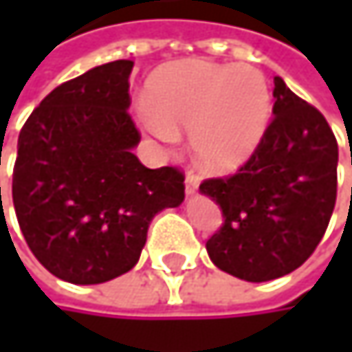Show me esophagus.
Returning a JSON list of instances; mask_svg holds the SVG:
<instances>
[{
    "instance_id": "1",
    "label": "esophagus",
    "mask_w": 352,
    "mask_h": 352,
    "mask_svg": "<svg viewBox=\"0 0 352 352\" xmlns=\"http://www.w3.org/2000/svg\"><path fill=\"white\" fill-rule=\"evenodd\" d=\"M197 185H199L197 175H193V173H187V175H185V191H187V193H195Z\"/></svg>"
}]
</instances>
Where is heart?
<instances>
[{
  "label": "heart",
  "instance_id": "heart-1",
  "mask_svg": "<svg viewBox=\"0 0 352 352\" xmlns=\"http://www.w3.org/2000/svg\"><path fill=\"white\" fill-rule=\"evenodd\" d=\"M273 113L267 77L248 65L189 58L159 69L146 87V128L163 142L187 130L195 163L239 169L256 151Z\"/></svg>",
  "mask_w": 352,
  "mask_h": 352
}]
</instances>
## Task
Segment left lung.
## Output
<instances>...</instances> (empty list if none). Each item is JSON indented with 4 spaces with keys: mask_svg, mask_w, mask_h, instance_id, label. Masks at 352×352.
I'll return each instance as SVG.
<instances>
[{
    "mask_svg": "<svg viewBox=\"0 0 352 352\" xmlns=\"http://www.w3.org/2000/svg\"><path fill=\"white\" fill-rule=\"evenodd\" d=\"M273 120L245 165L199 189L222 210V226L206 243L212 263L261 283L302 267L322 241L336 204L338 144L326 118L281 77Z\"/></svg>",
    "mask_w": 352,
    "mask_h": 352,
    "instance_id": "8db88e82",
    "label": "left lung"
}]
</instances>
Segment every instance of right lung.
Wrapping results in <instances>:
<instances>
[{
  "mask_svg": "<svg viewBox=\"0 0 352 352\" xmlns=\"http://www.w3.org/2000/svg\"><path fill=\"white\" fill-rule=\"evenodd\" d=\"M132 67L113 60L60 83L20 130L12 179L18 224L40 265L69 283L130 271L155 214L185 197L177 167L148 169L132 153L140 142L128 113Z\"/></svg>",
  "mask_w": 352,
  "mask_h": 352,
  "instance_id": "add662e5",
  "label": "right lung"
}]
</instances>
